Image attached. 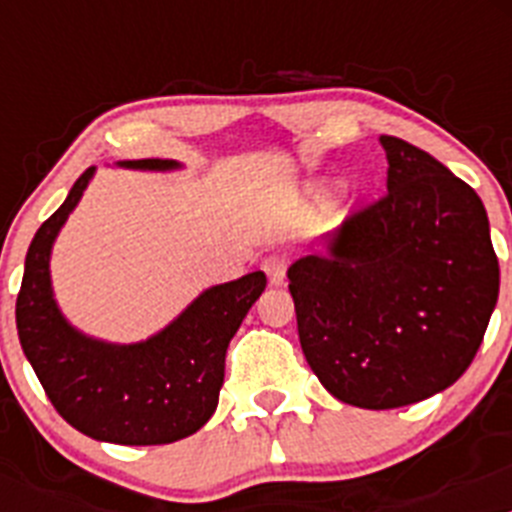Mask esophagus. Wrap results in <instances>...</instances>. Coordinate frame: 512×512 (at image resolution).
<instances>
[{"mask_svg":"<svg viewBox=\"0 0 512 512\" xmlns=\"http://www.w3.org/2000/svg\"><path fill=\"white\" fill-rule=\"evenodd\" d=\"M287 264H289L287 253H282V251L266 253L264 261H261V266H264L266 277H269L271 284L284 282V277H287Z\"/></svg>","mask_w":512,"mask_h":512,"instance_id":"1","label":"esophagus"}]
</instances>
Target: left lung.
I'll use <instances>...</instances> for the list:
<instances>
[{
    "label": "left lung",
    "mask_w": 512,
    "mask_h": 512,
    "mask_svg": "<svg viewBox=\"0 0 512 512\" xmlns=\"http://www.w3.org/2000/svg\"><path fill=\"white\" fill-rule=\"evenodd\" d=\"M387 192L289 266L302 354L325 390L366 410L413 405L474 361L500 289L482 200L431 153L382 135Z\"/></svg>",
    "instance_id": "8db88e82"
}]
</instances>
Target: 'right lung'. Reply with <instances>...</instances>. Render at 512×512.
<instances>
[{"instance_id":"1","label":"right lung","mask_w":512,"mask_h":512,"mask_svg":"<svg viewBox=\"0 0 512 512\" xmlns=\"http://www.w3.org/2000/svg\"><path fill=\"white\" fill-rule=\"evenodd\" d=\"M135 169H171L174 161H128ZM94 166L38 228L27 248L17 295V336L45 395L84 436L122 446H158L197 433L217 408L225 351L246 312L266 287L251 271L200 295L158 336L135 346H110L81 336L61 318L51 292L48 259L69 212L87 189Z\"/></svg>"}]
</instances>
